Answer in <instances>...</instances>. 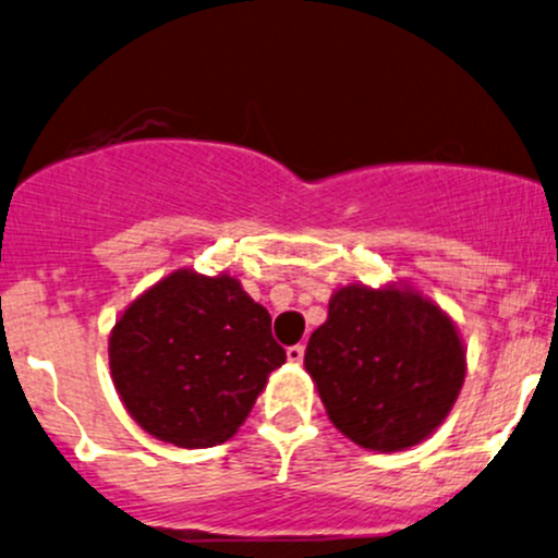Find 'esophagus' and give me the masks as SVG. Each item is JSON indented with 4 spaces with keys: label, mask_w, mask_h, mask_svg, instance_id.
Wrapping results in <instances>:
<instances>
[{
    "label": "esophagus",
    "mask_w": 558,
    "mask_h": 558,
    "mask_svg": "<svg viewBox=\"0 0 558 558\" xmlns=\"http://www.w3.org/2000/svg\"><path fill=\"white\" fill-rule=\"evenodd\" d=\"M303 355H305V348L303 345L287 348V361H290V363H303Z\"/></svg>",
    "instance_id": "esophagus-1"
}]
</instances>
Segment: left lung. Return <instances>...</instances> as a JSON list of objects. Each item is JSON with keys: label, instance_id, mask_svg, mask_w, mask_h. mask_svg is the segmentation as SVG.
Wrapping results in <instances>:
<instances>
[{"label": "left lung", "instance_id": "1", "mask_svg": "<svg viewBox=\"0 0 558 558\" xmlns=\"http://www.w3.org/2000/svg\"><path fill=\"white\" fill-rule=\"evenodd\" d=\"M305 368L355 446L392 453L442 424L466 377L456 324L411 287L348 284L311 335Z\"/></svg>", "mask_w": 558, "mask_h": 558}]
</instances>
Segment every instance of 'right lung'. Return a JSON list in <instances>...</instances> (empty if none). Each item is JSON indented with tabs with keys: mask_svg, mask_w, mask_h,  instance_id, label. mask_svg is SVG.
Instances as JSON below:
<instances>
[{
	"mask_svg": "<svg viewBox=\"0 0 558 558\" xmlns=\"http://www.w3.org/2000/svg\"><path fill=\"white\" fill-rule=\"evenodd\" d=\"M110 374L144 432L213 448L242 427L287 361L271 316L229 274L179 268L142 292L110 331Z\"/></svg>",
	"mask_w": 558,
	"mask_h": 558,
	"instance_id": "right-lung-1",
	"label": "right lung"
}]
</instances>
